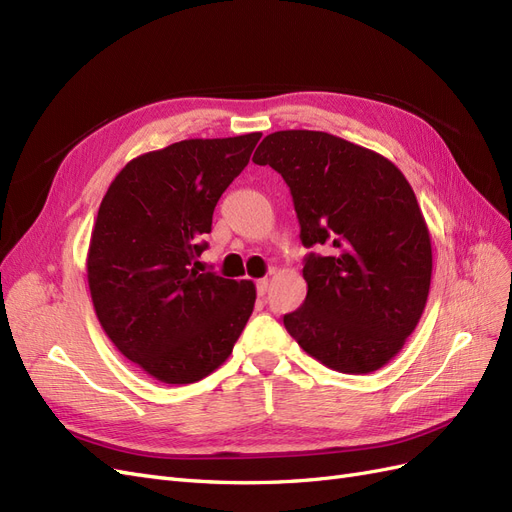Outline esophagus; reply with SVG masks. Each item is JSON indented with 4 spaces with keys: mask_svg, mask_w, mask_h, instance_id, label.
Segmentation results:
<instances>
[{
    "mask_svg": "<svg viewBox=\"0 0 512 512\" xmlns=\"http://www.w3.org/2000/svg\"><path fill=\"white\" fill-rule=\"evenodd\" d=\"M268 289H270V280L268 278L257 280V295H259V298H263V295L268 293Z\"/></svg>",
    "mask_w": 512,
    "mask_h": 512,
    "instance_id": "esophagus-1",
    "label": "esophagus"
}]
</instances>
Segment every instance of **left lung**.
<instances>
[{"instance_id":"obj_1","label":"left lung","mask_w":512,"mask_h":512,"mask_svg":"<svg viewBox=\"0 0 512 512\" xmlns=\"http://www.w3.org/2000/svg\"><path fill=\"white\" fill-rule=\"evenodd\" d=\"M291 189L304 246V306L285 315L291 338L344 374L381 370L402 351L432 280L430 229L406 176L370 148L325 131L287 129L253 155Z\"/></svg>"}]
</instances>
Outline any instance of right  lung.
Masks as SVG:
<instances>
[{"label":"right lung","instance_id":"1","mask_svg":"<svg viewBox=\"0 0 512 512\" xmlns=\"http://www.w3.org/2000/svg\"><path fill=\"white\" fill-rule=\"evenodd\" d=\"M261 134L193 138L131 159L97 210L87 280L97 321L138 368L189 385L223 366L249 321L253 280L197 272L223 191Z\"/></svg>","mask_w":512,"mask_h":512}]
</instances>
